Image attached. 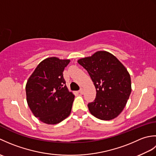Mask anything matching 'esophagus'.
<instances>
[{"instance_id": "34e87169", "label": "esophagus", "mask_w": 156, "mask_h": 156, "mask_svg": "<svg viewBox=\"0 0 156 156\" xmlns=\"http://www.w3.org/2000/svg\"><path fill=\"white\" fill-rule=\"evenodd\" d=\"M79 93H80V94H82L84 93V90H83V89L82 88H81V89H80V90H79Z\"/></svg>"}]
</instances>
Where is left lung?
<instances>
[{"mask_svg":"<svg viewBox=\"0 0 156 156\" xmlns=\"http://www.w3.org/2000/svg\"><path fill=\"white\" fill-rule=\"evenodd\" d=\"M96 88V98L88 104L90 113L101 120L113 119L121 113L131 92V77L127 69L112 54L105 51L80 59Z\"/></svg>","mask_w":156,"mask_h":156,"instance_id":"left-lung-1","label":"left lung"}]
</instances>
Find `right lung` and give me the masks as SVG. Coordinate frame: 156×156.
<instances>
[{
  "label": "right lung",
  "mask_w": 156,
  "mask_h": 156,
  "mask_svg": "<svg viewBox=\"0 0 156 156\" xmlns=\"http://www.w3.org/2000/svg\"><path fill=\"white\" fill-rule=\"evenodd\" d=\"M69 62L55 57L44 59L26 84L28 106L35 117L45 123H59L71 112L74 95L68 91L63 75Z\"/></svg>",
  "instance_id": "add662e5"
}]
</instances>
